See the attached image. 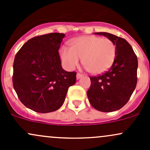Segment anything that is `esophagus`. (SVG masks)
I'll return each mask as SVG.
<instances>
[{"mask_svg":"<svg viewBox=\"0 0 150 150\" xmlns=\"http://www.w3.org/2000/svg\"><path fill=\"white\" fill-rule=\"evenodd\" d=\"M82 76H83V75L81 74L77 73V74H76V79H79L81 78Z\"/></svg>","mask_w":150,"mask_h":150,"instance_id":"1","label":"esophagus"}]
</instances>
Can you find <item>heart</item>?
Returning <instances> with one entry per match:
<instances>
[{"label":"heart","mask_w":150,"mask_h":150,"mask_svg":"<svg viewBox=\"0 0 150 150\" xmlns=\"http://www.w3.org/2000/svg\"><path fill=\"white\" fill-rule=\"evenodd\" d=\"M116 53L115 44L109 38L86 36L71 40L70 48L62 46L60 56L69 70L74 69L82 58L86 69L93 74H99L112 67Z\"/></svg>","instance_id":"obj_1"}]
</instances>
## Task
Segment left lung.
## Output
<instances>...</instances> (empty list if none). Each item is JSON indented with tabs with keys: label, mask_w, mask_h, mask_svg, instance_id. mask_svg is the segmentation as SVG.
<instances>
[{
	"label": "left lung",
	"mask_w": 150,
	"mask_h": 150,
	"mask_svg": "<svg viewBox=\"0 0 150 150\" xmlns=\"http://www.w3.org/2000/svg\"><path fill=\"white\" fill-rule=\"evenodd\" d=\"M94 33L112 40L117 53L113 64L107 72L90 77L88 101L94 109L100 112H114L127 104L136 88L137 57L131 45L124 38L106 32Z\"/></svg>",
	"instance_id": "1"
}]
</instances>
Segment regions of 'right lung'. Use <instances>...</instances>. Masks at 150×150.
<instances>
[{"label":"right lung","mask_w":150,"mask_h":150,"mask_svg":"<svg viewBox=\"0 0 150 150\" xmlns=\"http://www.w3.org/2000/svg\"><path fill=\"white\" fill-rule=\"evenodd\" d=\"M65 34L51 33L30 38L13 62V84L19 99L28 109L54 112L62 106L76 73L64 70L59 50Z\"/></svg>","instance_id":"obj_1"}]
</instances>
